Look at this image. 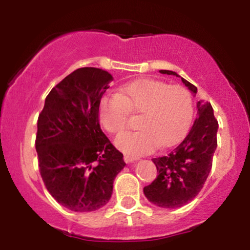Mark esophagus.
<instances>
[{
    "label": "esophagus",
    "instance_id": "34e87169",
    "mask_svg": "<svg viewBox=\"0 0 250 250\" xmlns=\"http://www.w3.org/2000/svg\"><path fill=\"white\" fill-rule=\"evenodd\" d=\"M123 159H125V163H131V162H134V161H136V157H133V156H129V155H125V157H123Z\"/></svg>",
    "mask_w": 250,
    "mask_h": 250
}]
</instances>
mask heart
<instances>
[{
    "label": "heart",
    "mask_w": 250,
    "mask_h": 250,
    "mask_svg": "<svg viewBox=\"0 0 250 250\" xmlns=\"http://www.w3.org/2000/svg\"><path fill=\"white\" fill-rule=\"evenodd\" d=\"M130 114L140 115V130L121 135L115 145L136 157L157 146L171 147L182 139L194 115L193 96L181 85L143 79L123 85L117 95L104 97L100 103V122L111 135L122 134L129 127Z\"/></svg>",
    "instance_id": "obj_1"
}]
</instances>
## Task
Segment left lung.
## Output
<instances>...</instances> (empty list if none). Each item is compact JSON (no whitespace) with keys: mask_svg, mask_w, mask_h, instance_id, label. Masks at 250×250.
<instances>
[{"mask_svg":"<svg viewBox=\"0 0 250 250\" xmlns=\"http://www.w3.org/2000/svg\"><path fill=\"white\" fill-rule=\"evenodd\" d=\"M161 74L180 77L175 71ZM186 87L196 94L197 88L181 77ZM197 116L183 141L166 156L153 159L157 174L150 185L143 188L146 197L162 208H179L193 201L210 173L217 147V128L213 107L209 102H197Z\"/></svg>","mask_w":250,"mask_h":250,"instance_id":"8db88e82","label":"left lung"}]
</instances>
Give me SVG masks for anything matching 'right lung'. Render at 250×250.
Instances as JSON below:
<instances>
[{"label": "right lung", "mask_w": 250, "mask_h": 250, "mask_svg": "<svg viewBox=\"0 0 250 250\" xmlns=\"http://www.w3.org/2000/svg\"><path fill=\"white\" fill-rule=\"evenodd\" d=\"M113 80L99 68L76 69L51 89L37 120L40 174L51 196L73 211L107 205L125 166L99 122L100 103Z\"/></svg>", "instance_id": "obj_1"}]
</instances>
